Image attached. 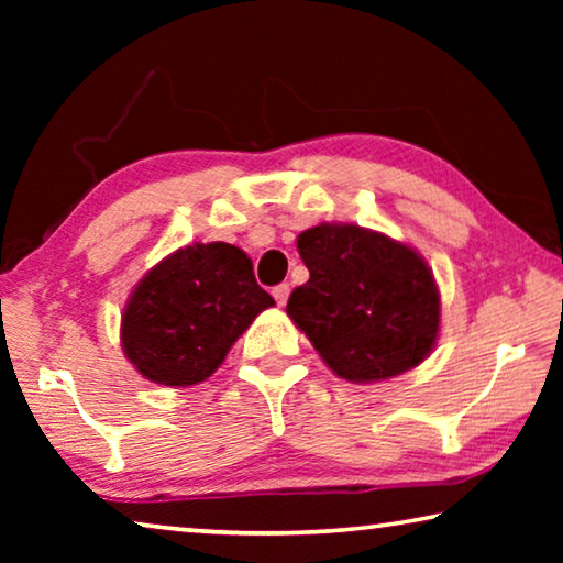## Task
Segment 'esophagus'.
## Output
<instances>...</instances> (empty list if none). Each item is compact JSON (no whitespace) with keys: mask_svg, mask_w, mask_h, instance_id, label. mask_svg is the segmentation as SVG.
Segmentation results:
<instances>
[{"mask_svg":"<svg viewBox=\"0 0 563 563\" xmlns=\"http://www.w3.org/2000/svg\"><path fill=\"white\" fill-rule=\"evenodd\" d=\"M288 295H290V285L288 283H280V285H275V288H273V298L278 300V305H285V300H288Z\"/></svg>","mask_w":563,"mask_h":563,"instance_id":"obj_1","label":"esophagus"}]
</instances>
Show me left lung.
Listing matches in <instances>:
<instances>
[{"mask_svg":"<svg viewBox=\"0 0 563 563\" xmlns=\"http://www.w3.org/2000/svg\"><path fill=\"white\" fill-rule=\"evenodd\" d=\"M298 253L310 280L285 310L338 377L379 383L430 355L440 290L417 251L352 223H320L298 235Z\"/></svg>","mask_w":563,"mask_h":563,"instance_id":"obj_1","label":"left lung"}]
</instances>
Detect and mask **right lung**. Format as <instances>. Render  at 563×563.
I'll use <instances>...</instances> for the list:
<instances>
[{"instance_id": "right-lung-1", "label": "right lung", "mask_w": 563, "mask_h": 563, "mask_svg": "<svg viewBox=\"0 0 563 563\" xmlns=\"http://www.w3.org/2000/svg\"><path fill=\"white\" fill-rule=\"evenodd\" d=\"M273 305L241 247L186 245L133 288L121 318L123 355L156 385H198L216 373L255 316Z\"/></svg>"}]
</instances>
